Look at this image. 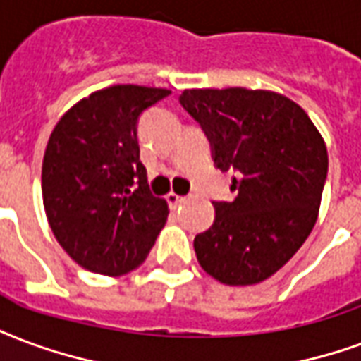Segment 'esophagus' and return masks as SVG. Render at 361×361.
<instances>
[{
	"label": "esophagus",
	"mask_w": 361,
	"mask_h": 361,
	"mask_svg": "<svg viewBox=\"0 0 361 361\" xmlns=\"http://www.w3.org/2000/svg\"><path fill=\"white\" fill-rule=\"evenodd\" d=\"M166 201H168V204H170V207H172V208H178L181 204V202L185 201V197H181V195L170 191V193L166 195Z\"/></svg>",
	"instance_id": "esophagus-1"
}]
</instances>
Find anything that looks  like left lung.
<instances>
[{"mask_svg":"<svg viewBox=\"0 0 361 361\" xmlns=\"http://www.w3.org/2000/svg\"><path fill=\"white\" fill-rule=\"evenodd\" d=\"M220 170H237L233 202L195 237L201 268L224 285H255L281 269L314 229L327 178V147L302 106L269 90H185Z\"/></svg>","mask_w":361,"mask_h":361,"instance_id":"1","label":"left lung"}]
</instances>
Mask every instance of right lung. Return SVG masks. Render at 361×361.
<instances>
[{"label":"right lung","instance_id":"add662e5","mask_svg":"<svg viewBox=\"0 0 361 361\" xmlns=\"http://www.w3.org/2000/svg\"><path fill=\"white\" fill-rule=\"evenodd\" d=\"M166 95V87H103L72 105L49 135L45 216L66 255L93 274L140 268L166 224L170 210L149 191L137 143L140 114Z\"/></svg>","mask_w":361,"mask_h":361}]
</instances>
